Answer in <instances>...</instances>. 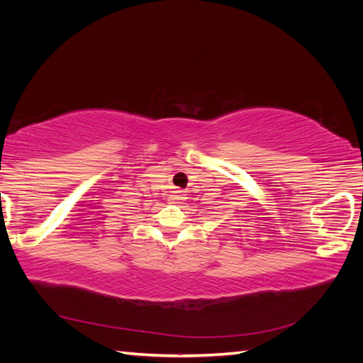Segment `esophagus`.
I'll return each instance as SVG.
<instances>
[{"label":"esophagus","mask_w":363,"mask_h":363,"mask_svg":"<svg viewBox=\"0 0 363 363\" xmlns=\"http://www.w3.org/2000/svg\"><path fill=\"white\" fill-rule=\"evenodd\" d=\"M171 192H172V195L169 196V201L171 203H182V200L184 199V196L182 195V191L179 188H175Z\"/></svg>","instance_id":"obj_1"}]
</instances>
